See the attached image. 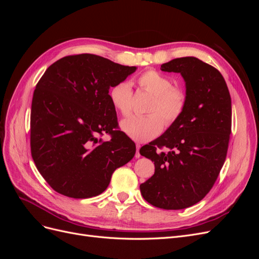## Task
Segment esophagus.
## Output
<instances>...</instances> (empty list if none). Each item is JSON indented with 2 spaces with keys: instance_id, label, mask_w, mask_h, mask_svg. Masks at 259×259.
<instances>
[{
  "instance_id": "obj_1",
  "label": "esophagus",
  "mask_w": 259,
  "mask_h": 259,
  "mask_svg": "<svg viewBox=\"0 0 259 259\" xmlns=\"http://www.w3.org/2000/svg\"><path fill=\"white\" fill-rule=\"evenodd\" d=\"M139 149H140V145H139V144H136V153H135V158H140Z\"/></svg>"
}]
</instances>
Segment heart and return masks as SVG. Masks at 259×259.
<instances>
[{"label":"heart","mask_w":259,"mask_h":259,"mask_svg":"<svg viewBox=\"0 0 259 259\" xmlns=\"http://www.w3.org/2000/svg\"><path fill=\"white\" fill-rule=\"evenodd\" d=\"M137 84L144 92L152 95L145 116H132L121 123L122 131L139 143L149 142L158 136L164 127L173 125L185 111L187 95L183 89L173 86L168 76L154 69L139 74ZM109 99L122 116L132 113L133 91L127 81H121L109 90Z\"/></svg>","instance_id":"obj_1"}]
</instances>
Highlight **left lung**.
I'll return each mask as SVG.
<instances>
[{
    "instance_id": "left-lung-1",
    "label": "left lung",
    "mask_w": 259,
    "mask_h": 259,
    "mask_svg": "<svg viewBox=\"0 0 259 259\" xmlns=\"http://www.w3.org/2000/svg\"><path fill=\"white\" fill-rule=\"evenodd\" d=\"M186 81L182 116L139 153L154 162V174L140 185L151 205L183 209L200 202L213 188L224 165L231 134V97L216 68L195 57L161 66Z\"/></svg>"
}]
</instances>
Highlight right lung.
<instances>
[{
  "label": "right lung",
  "instance_id": "right-lung-1",
  "mask_svg": "<svg viewBox=\"0 0 259 259\" xmlns=\"http://www.w3.org/2000/svg\"><path fill=\"white\" fill-rule=\"evenodd\" d=\"M135 70L77 54L54 62L37 82L30 115L31 155L56 192L73 199L96 197L113 171L134 158L136 146L119 131L108 93ZM104 134L111 140L103 142Z\"/></svg>",
  "mask_w": 259,
  "mask_h": 259
}]
</instances>
